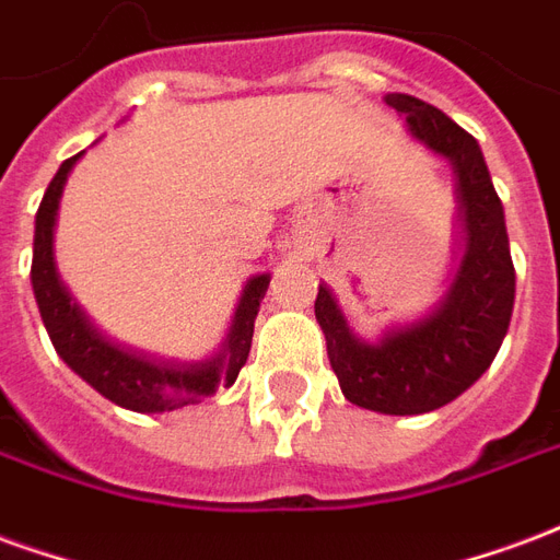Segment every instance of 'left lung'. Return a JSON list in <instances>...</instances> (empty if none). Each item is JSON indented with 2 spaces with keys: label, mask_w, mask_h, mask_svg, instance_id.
<instances>
[{
  "label": "left lung",
  "mask_w": 560,
  "mask_h": 560,
  "mask_svg": "<svg viewBox=\"0 0 560 560\" xmlns=\"http://www.w3.org/2000/svg\"><path fill=\"white\" fill-rule=\"evenodd\" d=\"M385 101L406 116L415 140L456 166L465 226L463 265L430 319L387 330L373 346L349 330L325 283L316 295V319L325 330L342 397L382 415H423L447 406L487 373L508 334L516 271L504 208L475 137L420 97L390 92Z\"/></svg>",
  "instance_id": "left-lung-1"
}]
</instances>
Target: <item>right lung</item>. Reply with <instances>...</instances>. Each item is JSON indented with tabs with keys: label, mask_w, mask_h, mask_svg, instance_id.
<instances>
[{
	"label": "right lung",
	"mask_w": 560,
	"mask_h": 560,
	"mask_svg": "<svg viewBox=\"0 0 560 560\" xmlns=\"http://www.w3.org/2000/svg\"><path fill=\"white\" fill-rule=\"evenodd\" d=\"M73 154L52 175L47 194L40 199L38 214H35V253H32V289L38 301L40 319L50 334L56 352L73 373L85 378L97 394L113 399L116 406L130 411H173L190 402L206 399L220 385L226 387L238 378L241 366L247 364L253 342V319L259 313L265 289L271 277H253L244 295H241L238 313L232 322L226 349L211 361L202 364H170L158 361L149 354L133 352L118 346L109 337L85 319V313L71 301L68 289L56 275L52 262V223H56V208L62 196L65 178L71 173Z\"/></svg>",
	"instance_id": "obj_1"
}]
</instances>
